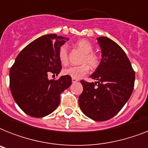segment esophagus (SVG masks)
Masks as SVG:
<instances>
[{
	"mask_svg": "<svg viewBox=\"0 0 148 148\" xmlns=\"http://www.w3.org/2000/svg\"><path fill=\"white\" fill-rule=\"evenodd\" d=\"M78 81L77 79H74V78H72V83H75L77 81Z\"/></svg>",
	"mask_w": 148,
	"mask_h": 148,
	"instance_id": "34e87169",
	"label": "esophagus"
}]
</instances>
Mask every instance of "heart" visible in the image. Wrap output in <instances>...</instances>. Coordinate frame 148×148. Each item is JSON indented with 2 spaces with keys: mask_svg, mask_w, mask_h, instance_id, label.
<instances>
[{
  "mask_svg": "<svg viewBox=\"0 0 148 148\" xmlns=\"http://www.w3.org/2000/svg\"><path fill=\"white\" fill-rule=\"evenodd\" d=\"M76 46L81 51L84 53V56L82 58L81 63L83 64L78 66H71L63 70V74L67 76H70L72 78L79 79L81 77L88 74L89 71V67L92 69H95L99 65L100 59L96 53H93L94 47L90 41L85 39L78 40L76 43ZM58 59L62 65H66L68 62V53H67V45H62L58 50ZM88 64L87 65L86 64Z\"/></svg>",
  "mask_w": 148,
  "mask_h": 148,
  "instance_id": "b5f03b06",
  "label": "heart"
}]
</instances>
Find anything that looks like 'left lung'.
<instances>
[{"instance_id": "1", "label": "left lung", "mask_w": 148, "mask_h": 148, "mask_svg": "<svg viewBox=\"0 0 148 148\" xmlns=\"http://www.w3.org/2000/svg\"><path fill=\"white\" fill-rule=\"evenodd\" d=\"M101 60L90 77L95 83L81 81L83 92L78 98L82 112L96 121H104L117 114L131 97L135 73L126 53L114 40L97 38Z\"/></svg>"}]
</instances>
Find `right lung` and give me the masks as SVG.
Listing matches in <instances>:
<instances>
[{"label": "right lung", "instance_id": "add662e5", "mask_svg": "<svg viewBox=\"0 0 148 148\" xmlns=\"http://www.w3.org/2000/svg\"><path fill=\"white\" fill-rule=\"evenodd\" d=\"M68 38L46 34L24 47L10 70L13 98L24 113L34 117L50 114L60 103V94L71 85V77L49 80L48 72L58 75L61 70L58 50Z\"/></svg>", "mask_w": 148, "mask_h": 148}]
</instances>
